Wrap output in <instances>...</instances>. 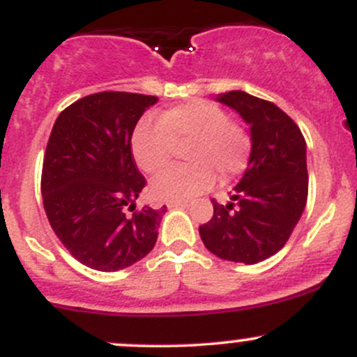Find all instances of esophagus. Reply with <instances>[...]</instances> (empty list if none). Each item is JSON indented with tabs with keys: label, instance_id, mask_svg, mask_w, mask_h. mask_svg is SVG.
Returning a JSON list of instances; mask_svg holds the SVG:
<instances>
[{
	"label": "esophagus",
	"instance_id": "esophagus-1",
	"mask_svg": "<svg viewBox=\"0 0 357 357\" xmlns=\"http://www.w3.org/2000/svg\"><path fill=\"white\" fill-rule=\"evenodd\" d=\"M169 208H178V207H188V200H169Z\"/></svg>",
	"mask_w": 357,
	"mask_h": 357
}]
</instances>
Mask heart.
Segmentation results:
<instances>
[{"label":"heart","instance_id":"obj_1","mask_svg":"<svg viewBox=\"0 0 357 357\" xmlns=\"http://www.w3.org/2000/svg\"><path fill=\"white\" fill-rule=\"evenodd\" d=\"M188 144L190 164L167 169L150 185L159 200H185L208 190L215 181L229 183L245 171L251 140L241 125L231 121L222 107L208 100H191L160 114L159 123L142 119L131 135L137 166L157 174L171 164L176 145Z\"/></svg>","mask_w":357,"mask_h":357}]
</instances>
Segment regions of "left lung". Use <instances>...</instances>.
<instances>
[{
	"mask_svg": "<svg viewBox=\"0 0 357 357\" xmlns=\"http://www.w3.org/2000/svg\"><path fill=\"white\" fill-rule=\"evenodd\" d=\"M250 125L251 152L241 181L227 205L198 227L210 253L253 265L282 250L307 200L306 142L294 121L273 102L243 90L219 93Z\"/></svg>",
	"mask_w": 357,
	"mask_h": 357,
	"instance_id": "left-lung-1",
	"label": "left lung"
}]
</instances>
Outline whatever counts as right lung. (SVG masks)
Returning <instances> with one entry per match:
<instances>
[{
	"instance_id": "obj_1",
	"label": "right lung",
	"mask_w": 357,
	"mask_h": 357,
	"mask_svg": "<svg viewBox=\"0 0 357 357\" xmlns=\"http://www.w3.org/2000/svg\"><path fill=\"white\" fill-rule=\"evenodd\" d=\"M157 100L92 93L61 111L52 126L40 179L44 210L63 246L85 267L116 272L155 246L166 207L135 210L145 178L131 153V135Z\"/></svg>"
}]
</instances>
